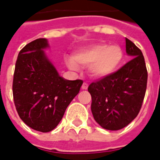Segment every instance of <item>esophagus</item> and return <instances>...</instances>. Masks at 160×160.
Listing matches in <instances>:
<instances>
[{
    "instance_id": "obj_1",
    "label": "esophagus",
    "mask_w": 160,
    "mask_h": 160,
    "mask_svg": "<svg viewBox=\"0 0 160 160\" xmlns=\"http://www.w3.org/2000/svg\"><path fill=\"white\" fill-rule=\"evenodd\" d=\"M88 88V84L87 83V82H83L82 85V89H87Z\"/></svg>"
}]
</instances>
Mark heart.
Masks as SVG:
<instances>
[{"mask_svg": "<svg viewBox=\"0 0 160 160\" xmlns=\"http://www.w3.org/2000/svg\"><path fill=\"white\" fill-rule=\"evenodd\" d=\"M122 59V51L118 45L97 44L82 49L68 61V66L77 70L78 65L88 67L90 75L94 78L108 76L117 69Z\"/></svg>", "mask_w": 160, "mask_h": 160, "instance_id": "obj_1", "label": "heart"}]
</instances>
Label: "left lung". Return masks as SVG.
Returning a JSON list of instances; mask_svg holds the SVG:
<instances>
[{
  "instance_id": "1",
  "label": "left lung",
  "mask_w": 160,
  "mask_h": 160,
  "mask_svg": "<svg viewBox=\"0 0 160 160\" xmlns=\"http://www.w3.org/2000/svg\"><path fill=\"white\" fill-rule=\"evenodd\" d=\"M126 52L133 58L129 62L88 88L94 119L108 130H119L129 124L138 116L145 96L148 72L143 53L128 38Z\"/></svg>"
}]
</instances>
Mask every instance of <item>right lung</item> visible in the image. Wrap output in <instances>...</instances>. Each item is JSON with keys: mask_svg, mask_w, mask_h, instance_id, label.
Returning <instances> with one entry per match:
<instances>
[{"mask_svg": "<svg viewBox=\"0 0 160 160\" xmlns=\"http://www.w3.org/2000/svg\"><path fill=\"white\" fill-rule=\"evenodd\" d=\"M48 47L47 39L38 38L20 51L12 82L19 117L27 126L42 133L58 126L83 82L59 76L43 51Z\"/></svg>", "mask_w": 160, "mask_h": 160, "instance_id": "add662e5", "label": "right lung"}]
</instances>
